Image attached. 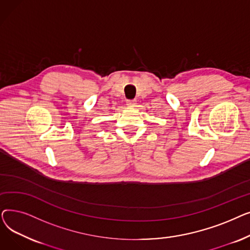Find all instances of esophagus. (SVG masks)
<instances>
[{"label":"esophagus","mask_w":250,"mask_h":250,"mask_svg":"<svg viewBox=\"0 0 250 250\" xmlns=\"http://www.w3.org/2000/svg\"><path fill=\"white\" fill-rule=\"evenodd\" d=\"M137 104V101L135 99H132V100H126V105L129 107H133L135 106V105Z\"/></svg>","instance_id":"34e87169"}]
</instances>
